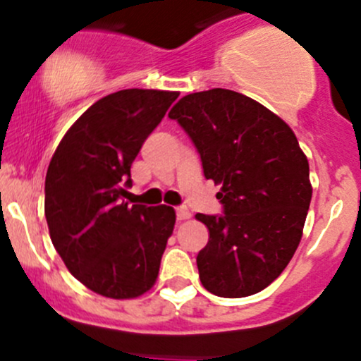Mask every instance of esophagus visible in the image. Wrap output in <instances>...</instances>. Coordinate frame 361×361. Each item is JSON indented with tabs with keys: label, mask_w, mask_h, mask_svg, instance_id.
Listing matches in <instances>:
<instances>
[{
	"label": "esophagus",
	"mask_w": 361,
	"mask_h": 361,
	"mask_svg": "<svg viewBox=\"0 0 361 361\" xmlns=\"http://www.w3.org/2000/svg\"><path fill=\"white\" fill-rule=\"evenodd\" d=\"M176 218H178V221L188 220V218H190V211H188L185 206L176 207Z\"/></svg>",
	"instance_id": "obj_1"
}]
</instances>
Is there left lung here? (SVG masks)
Segmentation results:
<instances>
[{"label":"left lung","instance_id":"1","mask_svg":"<svg viewBox=\"0 0 361 361\" xmlns=\"http://www.w3.org/2000/svg\"><path fill=\"white\" fill-rule=\"evenodd\" d=\"M176 120L221 190V214L197 213L209 241L197 255L207 292L241 298L267 288L292 260L311 204L309 162L293 130L260 103L228 89L181 97Z\"/></svg>","mask_w":361,"mask_h":361}]
</instances>
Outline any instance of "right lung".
<instances>
[{"label":"right lung","mask_w":361,"mask_h":361,"mask_svg":"<svg viewBox=\"0 0 361 361\" xmlns=\"http://www.w3.org/2000/svg\"><path fill=\"white\" fill-rule=\"evenodd\" d=\"M178 96L126 89L103 97L69 127L49 164L45 218L54 248L103 297H140L159 276L176 213L123 197L130 164Z\"/></svg>","instance_id":"obj_1"}]
</instances>
